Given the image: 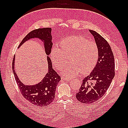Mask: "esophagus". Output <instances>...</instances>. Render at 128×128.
<instances>
[{
    "label": "esophagus",
    "instance_id": "esophagus-1",
    "mask_svg": "<svg viewBox=\"0 0 128 128\" xmlns=\"http://www.w3.org/2000/svg\"><path fill=\"white\" fill-rule=\"evenodd\" d=\"M62 79L63 80H66V81H70L71 79L69 78H64V77H62Z\"/></svg>",
    "mask_w": 128,
    "mask_h": 128
}]
</instances>
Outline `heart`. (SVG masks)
Returning a JSON list of instances; mask_svg holds the SVG:
<instances>
[{
	"mask_svg": "<svg viewBox=\"0 0 128 128\" xmlns=\"http://www.w3.org/2000/svg\"><path fill=\"white\" fill-rule=\"evenodd\" d=\"M50 56L53 65L58 70L62 69L68 62L70 64L62 70L67 77H74L81 72L86 74L94 68L98 56L96 43L88 40L82 36L66 37L60 42V48H52Z\"/></svg>",
	"mask_w": 128,
	"mask_h": 128,
	"instance_id": "1",
	"label": "heart"
}]
</instances>
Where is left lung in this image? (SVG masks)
Instances as JSON below:
<instances>
[{"mask_svg":"<svg viewBox=\"0 0 128 128\" xmlns=\"http://www.w3.org/2000/svg\"><path fill=\"white\" fill-rule=\"evenodd\" d=\"M98 49L96 66L82 80L79 91L76 94L81 103L90 104L100 98L107 91L115 75L114 58L107 40L96 31L88 30Z\"/></svg>","mask_w":128,"mask_h":128,"instance_id":"1","label":"left lung"}]
</instances>
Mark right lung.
Returning <instances> with one entry per match:
<instances>
[{
  "instance_id": "add662e5",
  "label": "right lung",
  "mask_w": 128,
  "mask_h": 128,
  "mask_svg": "<svg viewBox=\"0 0 128 128\" xmlns=\"http://www.w3.org/2000/svg\"><path fill=\"white\" fill-rule=\"evenodd\" d=\"M51 32L50 28L34 30L24 38L18 47L20 48L24 43L31 39H38L43 43L45 53L47 56L48 72L40 82L32 85L23 84L19 79L15 72V56L12 61V71L16 83L22 96L30 102L39 107L47 106L53 102L55 97L56 86L61 80L60 77L53 69L51 60L48 56L53 46Z\"/></svg>"
}]
</instances>
